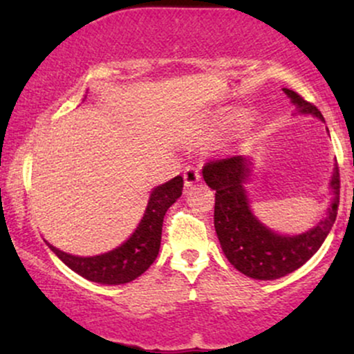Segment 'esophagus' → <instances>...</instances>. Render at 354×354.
I'll use <instances>...</instances> for the list:
<instances>
[{
  "label": "esophagus",
  "mask_w": 354,
  "mask_h": 354,
  "mask_svg": "<svg viewBox=\"0 0 354 354\" xmlns=\"http://www.w3.org/2000/svg\"><path fill=\"white\" fill-rule=\"evenodd\" d=\"M183 178H185L186 188H191V186H194L198 181L201 180V173H200V169H198V168L188 166V168L185 169V174H183Z\"/></svg>",
  "instance_id": "obj_1"
}]
</instances>
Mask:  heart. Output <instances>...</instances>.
<instances>
[{
    "label": "heart",
    "mask_w": 354,
    "mask_h": 354,
    "mask_svg": "<svg viewBox=\"0 0 354 354\" xmlns=\"http://www.w3.org/2000/svg\"><path fill=\"white\" fill-rule=\"evenodd\" d=\"M226 129H228V128H226V126L219 124L218 126V135H223V133H226Z\"/></svg>",
    "instance_id": "obj_1"
}]
</instances>
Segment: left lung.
<instances>
[{
  "mask_svg": "<svg viewBox=\"0 0 354 354\" xmlns=\"http://www.w3.org/2000/svg\"><path fill=\"white\" fill-rule=\"evenodd\" d=\"M295 104V116H315L324 121L315 104L293 89L283 88ZM251 163L246 156L213 161L203 168V180L214 189V230L228 261L243 274L261 281L283 278L301 268L326 239L336 221L339 205L338 165L330 180L331 200L326 216L299 234H283L266 226L253 213L245 188Z\"/></svg>",
  "mask_w": 354,
  "mask_h": 354,
  "instance_id": "obj_1",
  "label": "left lung"
}]
</instances>
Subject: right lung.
I'll return each mask as SVG.
<instances>
[{
  "mask_svg": "<svg viewBox=\"0 0 354 354\" xmlns=\"http://www.w3.org/2000/svg\"><path fill=\"white\" fill-rule=\"evenodd\" d=\"M181 176H174L173 180L153 188L143 218L138 223L131 236L106 253L76 256L61 251L48 241L46 245L64 265L88 281L108 284V286L131 283L153 265L160 253L165 214L169 206L181 196Z\"/></svg>",
  "mask_w": 354,
  "mask_h": 354,
  "instance_id": "add662e5",
  "label": "right lung"
}]
</instances>
